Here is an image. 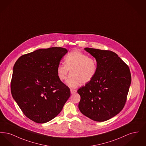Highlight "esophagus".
Instances as JSON below:
<instances>
[{
	"label": "esophagus",
	"mask_w": 146,
	"mask_h": 146,
	"mask_svg": "<svg viewBox=\"0 0 146 146\" xmlns=\"http://www.w3.org/2000/svg\"><path fill=\"white\" fill-rule=\"evenodd\" d=\"M76 91H76V90H75V89H70V93H71L72 94H75L76 92Z\"/></svg>",
	"instance_id": "34e87169"
}]
</instances>
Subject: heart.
<instances>
[{"label": "heart", "mask_w": 146, "mask_h": 146, "mask_svg": "<svg viewBox=\"0 0 146 146\" xmlns=\"http://www.w3.org/2000/svg\"><path fill=\"white\" fill-rule=\"evenodd\" d=\"M96 60L79 50H74L64 57V63L58 64L56 73L60 80H64L69 72L67 84L76 88L82 83H88L94 78L97 72Z\"/></svg>", "instance_id": "heart-1"}]
</instances>
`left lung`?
Masks as SVG:
<instances>
[{
	"label": "left lung",
	"instance_id": "1",
	"mask_svg": "<svg viewBox=\"0 0 146 146\" xmlns=\"http://www.w3.org/2000/svg\"><path fill=\"white\" fill-rule=\"evenodd\" d=\"M95 58L97 70L90 82L78 90V107L86 117L104 121L121 111L126 102L131 82L129 67L115 52L85 48Z\"/></svg>",
	"mask_w": 146,
	"mask_h": 146
}]
</instances>
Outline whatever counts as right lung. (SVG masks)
<instances>
[{"mask_svg":"<svg viewBox=\"0 0 146 146\" xmlns=\"http://www.w3.org/2000/svg\"><path fill=\"white\" fill-rule=\"evenodd\" d=\"M67 50L60 47L40 49L21 56L15 63L11 91L23 114L37 123L55 118L70 95L59 80L58 64Z\"/></svg>","mask_w":146,"mask_h":146,"instance_id":"obj_1","label":"right lung"}]
</instances>
